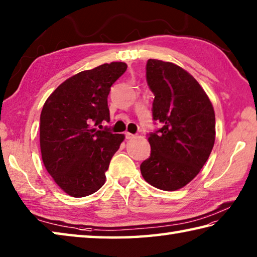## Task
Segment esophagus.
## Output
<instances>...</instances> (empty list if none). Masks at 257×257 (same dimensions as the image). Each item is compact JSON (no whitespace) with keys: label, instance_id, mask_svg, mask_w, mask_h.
<instances>
[{"label":"esophagus","instance_id":"1","mask_svg":"<svg viewBox=\"0 0 257 257\" xmlns=\"http://www.w3.org/2000/svg\"><path fill=\"white\" fill-rule=\"evenodd\" d=\"M124 136H125V139H133V138H135V135L130 134V133H125Z\"/></svg>","mask_w":257,"mask_h":257}]
</instances>
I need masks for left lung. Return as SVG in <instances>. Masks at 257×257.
<instances>
[{
	"label": "left lung",
	"mask_w": 257,
	"mask_h": 257,
	"mask_svg": "<svg viewBox=\"0 0 257 257\" xmlns=\"http://www.w3.org/2000/svg\"><path fill=\"white\" fill-rule=\"evenodd\" d=\"M146 80L155 95L153 120L162 127L148 134L151 156L141 172L155 188L175 191L208 161L216 138L213 106L197 80L173 63L148 59Z\"/></svg>",
	"instance_id": "left-lung-1"
}]
</instances>
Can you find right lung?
Instances as JSON below:
<instances>
[{"label":"right lung","instance_id":"obj_1","mask_svg":"<svg viewBox=\"0 0 257 257\" xmlns=\"http://www.w3.org/2000/svg\"><path fill=\"white\" fill-rule=\"evenodd\" d=\"M127 69L113 62L83 71L63 82L45 102L40 114L44 165L60 189L74 198L96 192L124 136L100 130L110 121L108 95Z\"/></svg>","mask_w":257,"mask_h":257}]
</instances>
